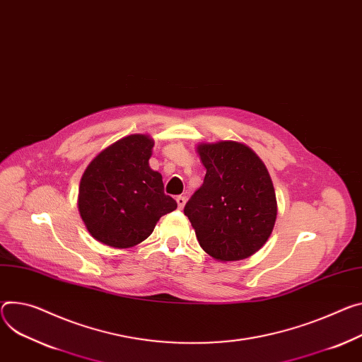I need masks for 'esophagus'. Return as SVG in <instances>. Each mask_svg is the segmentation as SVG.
Masks as SVG:
<instances>
[{
  "label": "esophagus",
  "instance_id": "esophagus-1",
  "mask_svg": "<svg viewBox=\"0 0 362 362\" xmlns=\"http://www.w3.org/2000/svg\"><path fill=\"white\" fill-rule=\"evenodd\" d=\"M176 202H177V208H179V209H183V206H185V204H186V198H185V196H177Z\"/></svg>",
  "mask_w": 362,
  "mask_h": 362
}]
</instances>
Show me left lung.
<instances>
[{
	"label": "left lung",
	"instance_id": "obj_1",
	"mask_svg": "<svg viewBox=\"0 0 362 362\" xmlns=\"http://www.w3.org/2000/svg\"><path fill=\"white\" fill-rule=\"evenodd\" d=\"M206 169L202 186L185 205L199 245L219 261H238L257 252L274 228L277 201L261 158L237 141L202 143Z\"/></svg>",
	"mask_w": 362,
	"mask_h": 362
}]
</instances>
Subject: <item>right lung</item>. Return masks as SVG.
I'll return each mask as SVG.
<instances>
[{
  "mask_svg": "<svg viewBox=\"0 0 362 362\" xmlns=\"http://www.w3.org/2000/svg\"><path fill=\"white\" fill-rule=\"evenodd\" d=\"M154 141L127 136L98 154L86 168L78 206L90 235L114 248L144 241L157 221L177 208L164 193L161 175L148 166Z\"/></svg>",
  "mask_w": 362,
  "mask_h": 362,
  "instance_id": "obj_1",
  "label": "right lung"
}]
</instances>
